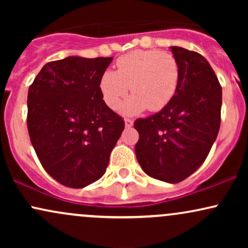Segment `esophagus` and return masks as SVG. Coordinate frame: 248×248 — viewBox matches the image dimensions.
Instances as JSON below:
<instances>
[{"label":"esophagus","instance_id":"1","mask_svg":"<svg viewBox=\"0 0 248 248\" xmlns=\"http://www.w3.org/2000/svg\"><path fill=\"white\" fill-rule=\"evenodd\" d=\"M132 126H133V121L129 120V119H126V120H124V127L130 128Z\"/></svg>","mask_w":248,"mask_h":248}]
</instances>
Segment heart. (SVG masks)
Returning a JSON list of instances; mask_svg holds the SVG:
<instances>
[{
    "label": "heart",
    "mask_w": 248,
    "mask_h": 248,
    "mask_svg": "<svg viewBox=\"0 0 248 248\" xmlns=\"http://www.w3.org/2000/svg\"><path fill=\"white\" fill-rule=\"evenodd\" d=\"M179 69L175 57L157 50H139L120 57L116 71L102 73L99 87L104 101L118 109L130 88V98L120 110L135 115L147 108L153 112L164 108L177 91Z\"/></svg>",
    "instance_id": "b5f03b06"
}]
</instances>
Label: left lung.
Instances as JSON below:
<instances>
[{"mask_svg": "<svg viewBox=\"0 0 248 248\" xmlns=\"http://www.w3.org/2000/svg\"><path fill=\"white\" fill-rule=\"evenodd\" d=\"M170 50L179 69L177 91L160 112L135 121V154L148 176L178 183L204 163L217 139L221 86L203 56L181 46Z\"/></svg>", "mask_w": 248, "mask_h": 248, "instance_id": "obj_1", "label": "left lung"}]
</instances>
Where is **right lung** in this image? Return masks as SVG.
Masks as SVG:
<instances>
[{
	"label": "right lung",
	"mask_w": 248,
	"mask_h": 248,
	"mask_svg": "<svg viewBox=\"0 0 248 248\" xmlns=\"http://www.w3.org/2000/svg\"><path fill=\"white\" fill-rule=\"evenodd\" d=\"M113 57L70 56L45 64L28 92V132L43 168L79 189L102 177L124 122L99 82Z\"/></svg>",
	"instance_id": "add662e5"
}]
</instances>
